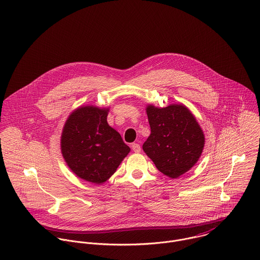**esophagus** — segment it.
I'll list each match as a JSON object with an SVG mask.
<instances>
[{"instance_id": "esophagus-1", "label": "esophagus", "mask_w": 260, "mask_h": 260, "mask_svg": "<svg viewBox=\"0 0 260 260\" xmlns=\"http://www.w3.org/2000/svg\"><path fill=\"white\" fill-rule=\"evenodd\" d=\"M132 149H133V151L134 152H140L141 151V147H140V145L138 144V143H132Z\"/></svg>"}]
</instances>
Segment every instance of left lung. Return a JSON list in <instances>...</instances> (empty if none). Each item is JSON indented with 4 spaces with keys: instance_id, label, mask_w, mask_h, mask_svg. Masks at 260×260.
Segmentation results:
<instances>
[{
    "instance_id": "obj_1",
    "label": "left lung",
    "mask_w": 260,
    "mask_h": 260,
    "mask_svg": "<svg viewBox=\"0 0 260 260\" xmlns=\"http://www.w3.org/2000/svg\"><path fill=\"white\" fill-rule=\"evenodd\" d=\"M151 133L142 148L160 173L176 178L199 160L204 133L193 115L182 105L146 109Z\"/></svg>"
}]
</instances>
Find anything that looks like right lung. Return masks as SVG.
I'll return each instance as SVG.
<instances>
[{
    "instance_id": "obj_1",
    "label": "right lung",
    "mask_w": 260,
    "mask_h": 260,
    "mask_svg": "<svg viewBox=\"0 0 260 260\" xmlns=\"http://www.w3.org/2000/svg\"><path fill=\"white\" fill-rule=\"evenodd\" d=\"M108 111L92 106L77 109L61 135V152L70 169L95 184L110 178L130 152L121 135L109 126Z\"/></svg>"
}]
</instances>
